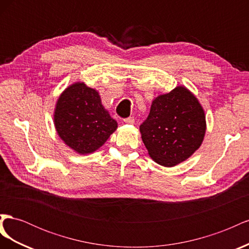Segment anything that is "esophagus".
I'll return each instance as SVG.
<instances>
[{
  "label": "esophagus",
  "instance_id": "obj_1",
  "mask_svg": "<svg viewBox=\"0 0 249 249\" xmlns=\"http://www.w3.org/2000/svg\"><path fill=\"white\" fill-rule=\"evenodd\" d=\"M124 122L125 124H133L135 123V119H134V117H127V118L124 119Z\"/></svg>",
  "mask_w": 249,
  "mask_h": 249
}]
</instances>
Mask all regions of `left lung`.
Wrapping results in <instances>:
<instances>
[{
	"label": "left lung",
	"mask_w": 249,
	"mask_h": 249,
	"mask_svg": "<svg viewBox=\"0 0 249 249\" xmlns=\"http://www.w3.org/2000/svg\"><path fill=\"white\" fill-rule=\"evenodd\" d=\"M206 129L205 111L196 96L177 86L153 101L140 133L149 157L164 167H173L199 148Z\"/></svg>",
	"instance_id": "1"
}]
</instances>
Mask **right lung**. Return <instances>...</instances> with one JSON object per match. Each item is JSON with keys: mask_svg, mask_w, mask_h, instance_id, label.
<instances>
[{"mask_svg": "<svg viewBox=\"0 0 249 249\" xmlns=\"http://www.w3.org/2000/svg\"><path fill=\"white\" fill-rule=\"evenodd\" d=\"M54 124L60 139L79 155L94 153L117 129L97 90L83 82L73 83L60 94Z\"/></svg>", "mask_w": 249, "mask_h": 249, "instance_id": "obj_1", "label": "right lung"}]
</instances>
